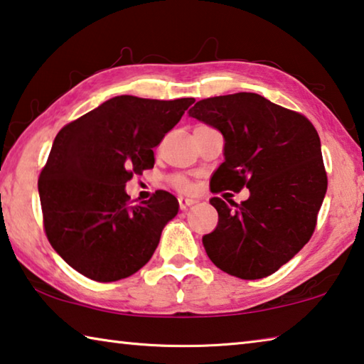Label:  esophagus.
Listing matches in <instances>:
<instances>
[{"label": "esophagus", "instance_id": "1", "mask_svg": "<svg viewBox=\"0 0 364 364\" xmlns=\"http://www.w3.org/2000/svg\"><path fill=\"white\" fill-rule=\"evenodd\" d=\"M196 199H188V197H178V204H180V208L181 210H186L188 207L194 205L196 204Z\"/></svg>", "mask_w": 364, "mask_h": 364}]
</instances>
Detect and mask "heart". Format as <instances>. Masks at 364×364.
Wrapping results in <instances>:
<instances>
[{
  "label": "heart",
  "mask_w": 364,
  "mask_h": 364,
  "mask_svg": "<svg viewBox=\"0 0 364 364\" xmlns=\"http://www.w3.org/2000/svg\"><path fill=\"white\" fill-rule=\"evenodd\" d=\"M170 184L178 191H189L191 189V183L186 176L183 175H173L170 178Z\"/></svg>",
  "instance_id": "b5f03b06"
}]
</instances>
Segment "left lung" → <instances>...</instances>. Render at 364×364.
Returning a JSON list of instances; mask_svg holds the SVG:
<instances>
[{
    "instance_id": "left-lung-1",
    "label": "left lung",
    "mask_w": 364,
    "mask_h": 364,
    "mask_svg": "<svg viewBox=\"0 0 364 364\" xmlns=\"http://www.w3.org/2000/svg\"><path fill=\"white\" fill-rule=\"evenodd\" d=\"M189 115L225 138V162L210 191H250L236 204L212 197L218 225L202 237L215 267L241 279L278 271L310 241L328 175L313 123L295 110L255 93L197 101Z\"/></svg>"
}]
</instances>
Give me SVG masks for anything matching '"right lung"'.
<instances>
[{"label": "right lung", "instance_id": "add662e5", "mask_svg": "<svg viewBox=\"0 0 364 364\" xmlns=\"http://www.w3.org/2000/svg\"><path fill=\"white\" fill-rule=\"evenodd\" d=\"M194 101L115 96L58 133L38 178L43 226L80 274L112 282L151 260L180 205L162 189L134 204L125 184L154 168L152 149Z\"/></svg>", "mask_w": 364, "mask_h": 364}]
</instances>
